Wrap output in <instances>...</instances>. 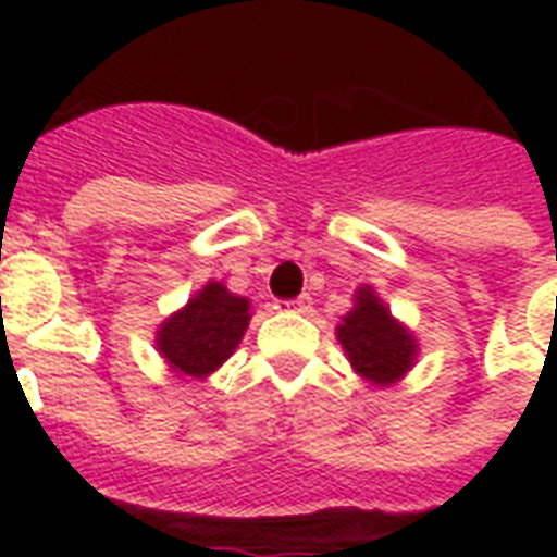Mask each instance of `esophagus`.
<instances>
[{
    "instance_id": "1",
    "label": "esophagus",
    "mask_w": 557,
    "mask_h": 557,
    "mask_svg": "<svg viewBox=\"0 0 557 557\" xmlns=\"http://www.w3.org/2000/svg\"><path fill=\"white\" fill-rule=\"evenodd\" d=\"M310 304H313V298H310V295H301V298L289 301V307L295 310V313H307V310H310Z\"/></svg>"
}]
</instances>
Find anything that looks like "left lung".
Returning <instances> with one entry per match:
<instances>
[{"label": "left lung", "instance_id": "obj_1", "mask_svg": "<svg viewBox=\"0 0 557 557\" xmlns=\"http://www.w3.org/2000/svg\"><path fill=\"white\" fill-rule=\"evenodd\" d=\"M351 301V310L339 319L334 331L351 370L373 387L397 385L418 361V337L391 313V307L370 283H361Z\"/></svg>", "mask_w": 557, "mask_h": 557}]
</instances>
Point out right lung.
<instances>
[{
    "mask_svg": "<svg viewBox=\"0 0 557 557\" xmlns=\"http://www.w3.org/2000/svg\"><path fill=\"white\" fill-rule=\"evenodd\" d=\"M250 298L208 280L182 310L170 313L154 331V349L182 379H208L230 361L250 325Z\"/></svg>",
    "mask_w": 557,
    "mask_h": 557,
    "instance_id": "right-lung-1",
    "label": "right lung"
}]
</instances>
